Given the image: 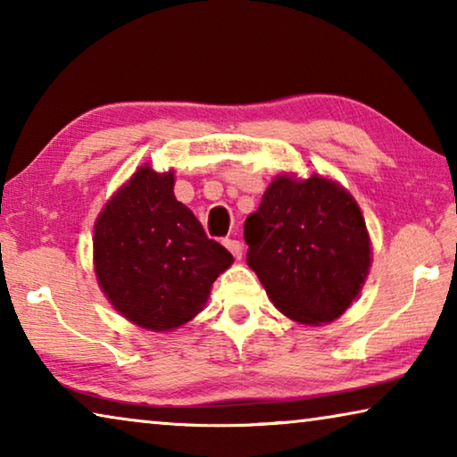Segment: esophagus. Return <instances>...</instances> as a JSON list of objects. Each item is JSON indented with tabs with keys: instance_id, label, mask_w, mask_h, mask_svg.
Instances as JSON below:
<instances>
[{
	"instance_id": "obj_1",
	"label": "esophagus",
	"mask_w": 457,
	"mask_h": 457,
	"mask_svg": "<svg viewBox=\"0 0 457 457\" xmlns=\"http://www.w3.org/2000/svg\"><path fill=\"white\" fill-rule=\"evenodd\" d=\"M223 245L228 247V250L231 252V256L234 258H242V252H244V247H242V244L237 242V239H223Z\"/></svg>"
}]
</instances>
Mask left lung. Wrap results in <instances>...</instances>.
<instances>
[{
	"mask_svg": "<svg viewBox=\"0 0 457 457\" xmlns=\"http://www.w3.org/2000/svg\"><path fill=\"white\" fill-rule=\"evenodd\" d=\"M247 266L274 306L303 324L338 319L370 268V239L357 201L338 183L280 175L244 223Z\"/></svg>",
	"mask_w": 457,
	"mask_h": 457,
	"instance_id": "1",
	"label": "left lung"
}]
</instances>
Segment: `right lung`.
<instances>
[{
    "label": "right lung",
    "instance_id": "add662e5",
    "mask_svg": "<svg viewBox=\"0 0 457 457\" xmlns=\"http://www.w3.org/2000/svg\"><path fill=\"white\" fill-rule=\"evenodd\" d=\"M173 171L149 165L114 193L95 223V272L108 303L146 330L179 328L199 314L231 253L175 199Z\"/></svg>",
    "mask_w": 457,
    "mask_h": 457
}]
</instances>
